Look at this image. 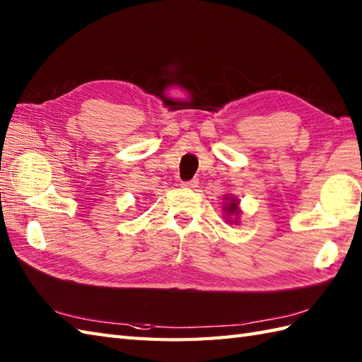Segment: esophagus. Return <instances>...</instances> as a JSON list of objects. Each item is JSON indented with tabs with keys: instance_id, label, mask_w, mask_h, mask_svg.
<instances>
[{
	"instance_id": "34e87169",
	"label": "esophagus",
	"mask_w": 362,
	"mask_h": 362,
	"mask_svg": "<svg viewBox=\"0 0 362 362\" xmlns=\"http://www.w3.org/2000/svg\"><path fill=\"white\" fill-rule=\"evenodd\" d=\"M199 185V180L193 179V180H188V182H182V187L189 188V189H196Z\"/></svg>"
}]
</instances>
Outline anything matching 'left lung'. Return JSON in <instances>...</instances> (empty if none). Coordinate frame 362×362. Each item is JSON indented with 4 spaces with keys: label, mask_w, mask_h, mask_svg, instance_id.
Returning a JSON list of instances; mask_svg holds the SVG:
<instances>
[{
    "label": "left lung",
    "mask_w": 362,
    "mask_h": 362,
    "mask_svg": "<svg viewBox=\"0 0 362 362\" xmlns=\"http://www.w3.org/2000/svg\"><path fill=\"white\" fill-rule=\"evenodd\" d=\"M226 205H224V211H226V218L228 222H238V216H240V201H238L236 197L230 196V197H226Z\"/></svg>",
    "instance_id": "obj_1"
}]
</instances>
